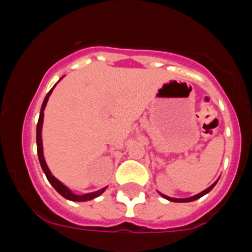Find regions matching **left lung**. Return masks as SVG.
<instances>
[{
	"label": "left lung",
	"instance_id": "obj_1",
	"mask_svg": "<svg viewBox=\"0 0 252 252\" xmlns=\"http://www.w3.org/2000/svg\"><path fill=\"white\" fill-rule=\"evenodd\" d=\"M218 180H219V179H218ZM218 180H216V182L214 183L213 185H210V187H209L208 189H205V190H204V191L199 192V194L194 195V196L185 197V199H176V197H170V196H166V195L161 194V192H159V194H160L161 196L164 197V199H166V200H169V201H174V203H189V201H194V200H196V199H199V197L204 196V195H205V194H208L209 191H211V190H213V188L215 187V185H216V183H218Z\"/></svg>",
	"mask_w": 252,
	"mask_h": 252
}]
</instances>
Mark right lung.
<instances>
[{
	"instance_id": "1",
	"label": "right lung",
	"mask_w": 252,
	"mask_h": 252,
	"mask_svg": "<svg viewBox=\"0 0 252 252\" xmlns=\"http://www.w3.org/2000/svg\"><path fill=\"white\" fill-rule=\"evenodd\" d=\"M61 79H62V78H61ZM61 79H60V81H61ZM55 87L56 86H53V88H55ZM53 88H52L51 91L47 93L46 98H44L43 104H42V107H41V113H39L38 123H37L36 140H37V153H38L39 164H41L42 169H43L44 174H46V176H47V179H48V182L51 183L52 187L55 188V189L57 190V191L60 192V194L62 195L63 197H65L67 200H70V201H88V200H92V199H94V197H98L99 195H102L103 192H104V190L107 189V187L103 188V189H100V190H98V191L88 192V194H84V195H76L74 192H72V190H69L67 187H65V185H63L62 183H61L60 180L57 179V178H55V176L52 175L51 170L48 169V166H47V164H46V160H44L43 145H42V124H43V117H44L43 110H44V108H46L47 102H48V98H49V95H51Z\"/></svg>"
}]
</instances>
